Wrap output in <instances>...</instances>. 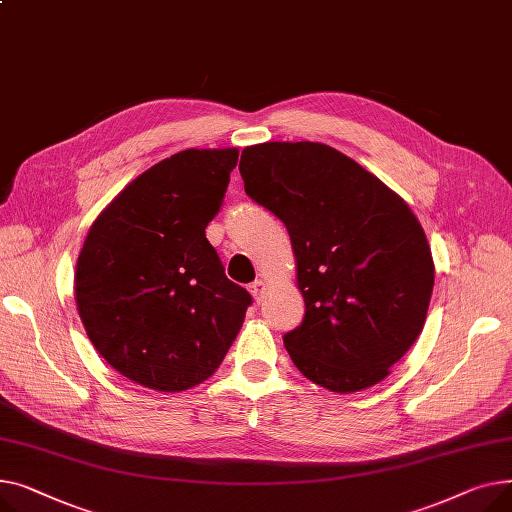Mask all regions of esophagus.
Instances as JSON below:
<instances>
[{
	"instance_id": "obj_1",
	"label": "esophagus",
	"mask_w": 512,
	"mask_h": 512,
	"mask_svg": "<svg viewBox=\"0 0 512 512\" xmlns=\"http://www.w3.org/2000/svg\"><path fill=\"white\" fill-rule=\"evenodd\" d=\"M264 291H266V283L262 279H256L252 285H250V293L254 295L256 302L260 304V299L264 297Z\"/></svg>"
}]
</instances>
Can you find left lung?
I'll list each match as a JSON object with an SVG mask.
<instances>
[{
	"instance_id": "obj_1",
	"label": "left lung",
	"mask_w": 512,
	"mask_h": 512,
	"mask_svg": "<svg viewBox=\"0 0 512 512\" xmlns=\"http://www.w3.org/2000/svg\"><path fill=\"white\" fill-rule=\"evenodd\" d=\"M246 194L291 237L306 316L283 337L295 368L333 393L384 380L426 322L434 260L407 202L320 142L246 146Z\"/></svg>"
}]
</instances>
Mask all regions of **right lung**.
I'll return each instance as SVG.
<instances>
[{"label":"right lung","mask_w":512,"mask_h":512,"mask_svg":"<svg viewBox=\"0 0 512 512\" xmlns=\"http://www.w3.org/2000/svg\"><path fill=\"white\" fill-rule=\"evenodd\" d=\"M237 148H188L146 169L90 225L74 275L86 335L122 376L161 393L221 366L250 293L225 277L206 225Z\"/></svg>","instance_id":"add662e5"}]
</instances>
